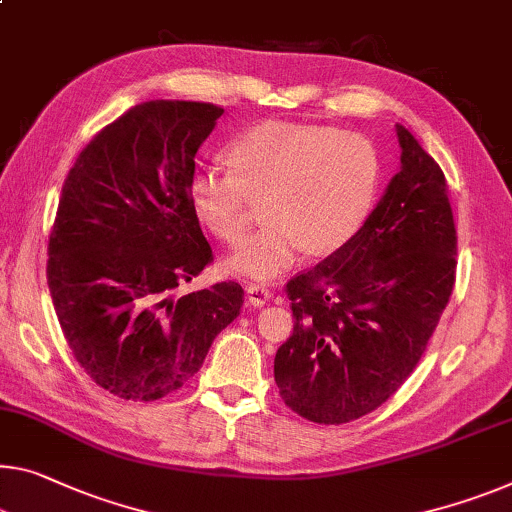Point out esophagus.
Here are the masks:
<instances>
[{
    "mask_svg": "<svg viewBox=\"0 0 512 512\" xmlns=\"http://www.w3.org/2000/svg\"><path fill=\"white\" fill-rule=\"evenodd\" d=\"M272 300V290L261 283H249L247 286V302L249 306H265Z\"/></svg>",
    "mask_w": 512,
    "mask_h": 512,
    "instance_id": "34e87169",
    "label": "esophagus"
}]
</instances>
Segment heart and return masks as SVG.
<instances>
[{"instance_id":"heart-1","label":"heart","mask_w":512,"mask_h":512,"mask_svg":"<svg viewBox=\"0 0 512 512\" xmlns=\"http://www.w3.org/2000/svg\"><path fill=\"white\" fill-rule=\"evenodd\" d=\"M229 169L196 167L187 199L222 242L242 240L249 201L261 203L267 229L226 256V270L274 279L304 249L332 254L355 238L380 187V157L366 137L327 125L267 121L231 141Z\"/></svg>"}]
</instances>
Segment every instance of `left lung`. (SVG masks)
Listing matches in <instances>:
<instances>
[{"mask_svg":"<svg viewBox=\"0 0 512 512\" xmlns=\"http://www.w3.org/2000/svg\"><path fill=\"white\" fill-rule=\"evenodd\" d=\"M400 171L348 245L286 283L293 334L274 357L290 410L338 426L373 412L419 364L455 283L446 178L396 123Z\"/></svg>","mask_w":512,"mask_h":512,"instance_id":"obj_1","label":"left lung"}]
</instances>
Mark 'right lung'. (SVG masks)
I'll return each mask as SVG.
<instances>
[{
	"label": "right lung",
	"instance_id": "obj_1",
	"mask_svg": "<svg viewBox=\"0 0 512 512\" xmlns=\"http://www.w3.org/2000/svg\"><path fill=\"white\" fill-rule=\"evenodd\" d=\"M222 114L210 102H141L91 139L61 190L52 304L77 364L119 398L183 387L245 302L235 281L176 295L212 261L187 180Z\"/></svg>",
	"mask_w": 512,
	"mask_h": 512
}]
</instances>
